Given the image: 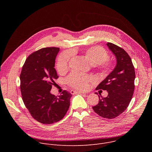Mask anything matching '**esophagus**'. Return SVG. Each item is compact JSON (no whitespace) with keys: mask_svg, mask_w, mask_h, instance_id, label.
<instances>
[{"mask_svg":"<svg viewBox=\"0 0 152 152\" xmlns=\"http://www.w3.org/2000/svg\"><path fill=\"white\" fill-rule=\"evenodd\" d=\"M70 93H72V94H75V93H77V91H74V90H72L71 91H70ZM79 93H81V94H85V93H83V92H82V91H79Z\"/></svg>","mask_w":152,"mask_h":152,"instance_id":"1","label":"esophagus"}]
</instances>
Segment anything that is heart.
<instances>
[{"mask_svg":"<svg viewBox=\"0 0 152 152\" xmlns=\"http://www.w3.org/2000/svg\"><path fill=\"white\" fill-rule=\"evenodd\" d=\"M71 54L69 52L61 53L57 60L56 69L58 72L63 73L68 68L69 61ZM85 58L92 65H97L104 73L110 72L112 68L113 63L107 60V52L100 46L91 47L85 52ZM69 84L73 88L80 90H86L89 88V83L93 80L91 76L76 72H73L67 79Z\"/></svg>","mask_w":152,"mask_h":152,"instance_id":"1","label":"heart"}]
</instances>
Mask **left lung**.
<instances>
[{"instance_id":"8db88e82","label":"left lung","mask_w":152,"mask_h":152,"mask_svg":"<svg viewBox=\"0 0 152 152\" xmlns=\"http://www.w3.org/2000/svg\"><path fill=\"white\" fill-rule=\"evenodd\" d=\"M106 45L115 56L117 64L96 89L107 91V96H99V103L93 106V109L100 117L112 119L123 113L131 102L135 88V73L131 57L123 49L111 42Z\"/></svg>"}]
</instances>
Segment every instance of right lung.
<instances>
[{"label": "right lung", "mask_w": 152, "mask_h": 152, "mask_svg": "<svg viewBox=\"0 0 152 152\" xmlns=\"http://www.w3.org/2000/svg\"><path fill=\"white\" fill-rule=\"evenodd\" d=\"M59 48H46L31 53L22 67L20 90L25 106L32 117L42 124H50L63 118L70 107L72 94L63 91L52 94V86L58 78L55 67Z\"/></svg>", "instance_id": "add662e5"}]
</instances>
